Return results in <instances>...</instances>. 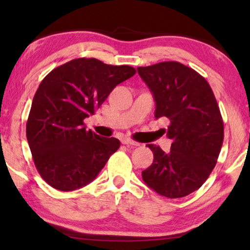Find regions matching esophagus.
<instances>
[{"mask_svg":"<svg viewBox=\"0 0 250 250\" xmlns=\"http://www.w3.org/2000/svg\"><path fill=\"white\" fill-rule=\"evenodd\" d=\"M122 143H123V145H126V146H140L139 142H136V141H134V140L128 139V138L123 139V140H122Z\"/></svg>","mask_w":250,"mask_h":250,"instance_id":"34e87169","label":"esophagus"}]
</instances>
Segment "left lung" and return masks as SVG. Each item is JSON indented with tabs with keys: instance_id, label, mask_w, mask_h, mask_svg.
Returning a JSON list of instances; mask_svg holds the SVG:
<instances>
[{
	"instance_id": "1",
	"label": "left lung",
	"mask_w": 250,
	"mask_h": 250,
	"mask_svg": "<svg viewBox=\"0 0 250 250\" xmlns=\"http://www.w3.org/2000/svg\"><path fill=\"white\" fill-rule=\"evenodd\" d=\"M138 73L155 99V117L168 123L167 136L173 141L169 152L148 145L153 162L142 179L164 197H186L206 182L223 145L216 99L200 74L177 61L139 67Z\"/></svg>"
}]
</instances>
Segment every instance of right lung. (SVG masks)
Masks as SVG:
<instances>
[{"label": "right lung", "mask_w": 250, "mask_h": 250, "mask_svg": "<svg viewBox=\"0 0 250 250\" xmlns=\"http://www.w3.org/2000/svg\"><path fill=\"white\" fill-rule=\"evenodd\" d=\"M135 73L129 66L80 58L44 77L34 95L26 135L34 164L47 184L73 191L98 176L121 142L87 131L84 119Z\"/></svg>", "instance_id": "obj_1"}]
</instances>
